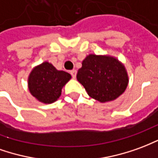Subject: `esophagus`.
I'll list each match as a JSON object with an SVG mask.
<instances>
[{
  "instance_id": "esophagus-1",
  "label": "esophagus",
  "mask_w": 158,
  "mask_h": 158,
  "mask_svg": "<svg viewBox=\"0 0 158 158\" xmlns=\"http://www.w3.org/2000/svg\"><path fill=\"white\" fill-rule=\"evenodd\" d=\"M70 74H71V77H72V78H76V77H77V70H72L71 71H70Z\"/></svg>"
}]
</instances>
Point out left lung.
<instances>
[{"instance_id": "left-lung-1", "label": "left lung", "mask_w": 158, "mask_h": 158, "mask_svg": "<svg viewBox=\"0 0 158 158\" xmlns=\"http://www.w3.org/2000/svg\"><path fill=\"white\" fill-rule=\"evenodd\" d=\"M81 64L77 78L93 99L101 103L112 101L126 90L127 70L116 58L89 54Z\"/></svg>"}]
</instances>
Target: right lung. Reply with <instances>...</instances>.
<instances>
[{
  "instance_id": "right-lung-1",
  "label": "right lung",
  "mask_w": 158,
  "mask_h": 158,
  "mask_svg": "<svg viewBox=\"0 0 158 158\" xmlns=\"http://www.w3.org/2000/svg\"><path fill=\"white\" fill-rule=\"evenodd\" d=\"M70 78L69 73L58 70L48 62H43L31 70L28 87L32 96L40 102L52 104L59 99L62 88Z\"/></svg>"
}]
</instances>
